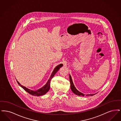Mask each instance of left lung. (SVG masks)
Wrapping results in <instances>:
<instances>
[{
	"mask_svg": "<svg viewBox=\"0 0 121 121\" xmlns=\"http://www.w3.org/2000/svg\"><path fill=\"white\" fill-rule=\"evenodd\" d=\"M69 79H70V84H71V90L72 91V92H73L74 94L77 95H78V96H84L85 94H83L82 93L80 92L79 91H78L75 87L74 84H73V80H72V78L71 77V75L69 74ZM95 94H87L86 95V96H93L94 95H95Z\"/></svg>",
	"mask_w": 121,
	"mask_h": 121,
	"instance_id": "8db88e82",
	"label": "left lung"
}]
</instances>
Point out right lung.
<instances>
[{"label":"right lung","instance_id":"1","mask_svg":"<svg viewBox=\"0 0 121 121\" xmlns=\"http://www.w3.org/2000/svg\"><path fill=\"white\" fill-rule=\"evenodd\" d=\"M63 66V64H60L58 65L57 67H56V68L53 70V71L51 74V75L50 76V78H49V79H48V80L46 83V84L44 86H43L42 88L39 89V90H37L36 91L31 90L29 89H28V88L26 87L25 86H23L22 85H21L17 80V83L18 84V85L22 87L25 91H26L27 92H28L31 95H32L35 96H40L42 95H43L44 94H46V93L48 92L49 91V90L50 89V82H51L52 78L53 77L55 74L58 72V70L60 69V68H61Z\"/></svg>","mask_w":121,"mask_h":121}]
</instances>
